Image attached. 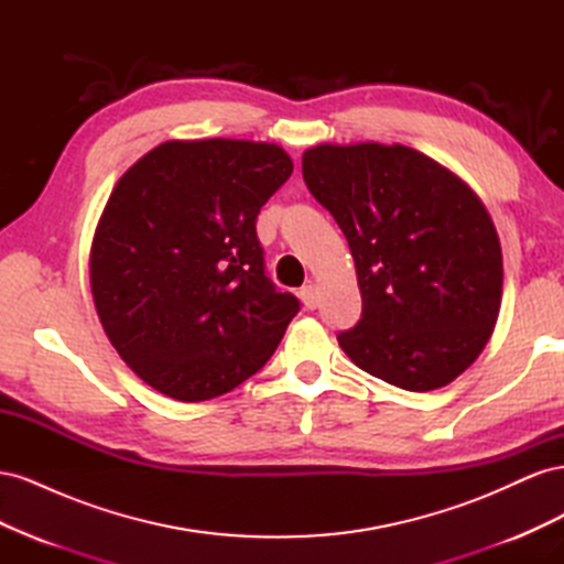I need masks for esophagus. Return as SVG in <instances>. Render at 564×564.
Returning a JSON list of instances; mask_svg holds the SVG:
<instances>
[{
    "label": "esophagus",
    "instance_id": "1",
    "mask_svg": "<svg viewBox=\"0 0 564 564\" xmlns=\"http://www.w3.org/2000/svg\"><path fill=\"white\" fill-rule=\"evenodd\" d=\"M299 296H301V301H303L305 308H308V311H315L317 305H319V286H317L315 282L303 284V286H301V292H299Z\"/></svg>",
    "mask_w": 564,
    "mask_h": 564
}]
</instances>
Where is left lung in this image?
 <instances>
[{
	"label": "left lung",
	"mask_w": 564,
	"mask_h": 564,
	"mask_svg": "<svg viewBox=\"0 0 564 564\" xmlns=\"http://www.w3.org/2000/svg\"><path fill=\"white\" fill-rule=\"evenodd\" d=\"M303 178L344 230L362 294V317L338 346L404 390L452 383L487 346L501 308V242L482 199L400 143L313 145Z\"/></svg>",
	"instance_id": "1"
}]
</instances>
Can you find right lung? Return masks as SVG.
Returning <instances> with one entry per match:
<instances>
[{"label":"right lung","instance_id":"right-lung-1","mask_svg":"<svg viewBox=\"0 0 564 564\" xmlns=\"http://www.w3.org/2000/svg\"><path fill=\"white\" fill-rule=\"evenodd\" d=\"M292 172L275 143L166 141L112 187L89 253L94 305L119 357L162 395L204 402L237 388L299 313L265 278L256 237Z\"/></svg>","mask_w":564,"mask_h":564}]
</instances>
